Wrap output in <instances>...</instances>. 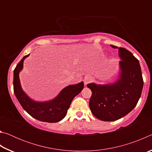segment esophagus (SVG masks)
<instances>
[{
	"instance_id": "34e87169",
	"label": "esophagus",
	"mask_w": 152,
	"mask_h": 152,
	"mask_svg": "<svg viewBox=\"0 0 152 152\" xmlns=\"http://www.w3.org/2000/svg\"><path fill=\"white\" fill-rule=\"evenodd\" d=\"M92 80V77L90 76H86L84 77V85H86L87 84H88L89 82H91Z\"/></svg>"
}]
</instances>
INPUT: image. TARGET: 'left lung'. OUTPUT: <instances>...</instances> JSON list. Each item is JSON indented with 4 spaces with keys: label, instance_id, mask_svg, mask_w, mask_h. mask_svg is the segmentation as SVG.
Listing matches in <instances>:
<instances>
[{
    "label": "left lung",
    "instance_id": "obj_1",
    "mask_svg": "<svg viewBox=\"0 0 152 152\" xmlns=\"http://www.w3.org/2000/svg\"><path fill=\"white\" fill-rule=\"evenodd\" d=\"M119 51V74L116 80L87 84L92 96L89 107L92 114L104 121L121 119L134 109L141 96L143 81L140 62L129 51L111 45Z\"/></svg>",
    "mask_w": 152,
    "mask_h": 152
}]
</instances>
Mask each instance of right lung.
Segmentation results:
<instances>
[{"instance_id":"1","label":"right lung","mask_w":152,"mask_h":152,"mask_svg":"<svg viewBox=\"0 0 152 152\" xmlns=\"http://www.w3.org/2000/svg\"><path fill=\"white\" fill-rule=\"evenodd\" d=\"M29 54L24 56L14 70V93L24 110L31 116L40 121L56 123L65 117L71 102L84 88V82L67 86L53 99L47 101H36L23 90L19 73L23 68V61Z\"/></svg>"}]
</instances>
